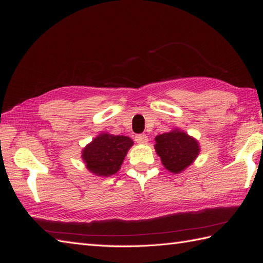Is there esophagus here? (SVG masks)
Returning <instances> with one entry per match:
<instances>
[{"mask_svg": "<svg viewBox=\"0 0 263 263\" xmlns=\"http://www.w3.org/2000/svg\"><path fill=\"white\" fill-rule=\"evenodd\" d=\"M136 141L138 143H147L148 142V137L146 135H137L136 136Z\"/></svg>", "mask_w": 263, "mask_h": 263, "instance_id": "34e87169", "label": "esophagus"}]
</instances>
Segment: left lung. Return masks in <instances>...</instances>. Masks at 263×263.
I'll return each mask as SVG.
<instances>
[{
  "instance_id": "1",
  "label": "left lung",
  "mask_w": 263,
  "mask_h": 263,
  "mask_svg": "<svg viewBox=\"0 0 263 263\" xmlns=\"http://www.w3.org/2000/svg\"><path fill=\"white\" fill-rule=\"evenodd\" d=\"M155 149L168 171L180 173L193 163L199 153L198 142L187 133L174 130L155 138Z\"/></svg>"
}]
</instances>
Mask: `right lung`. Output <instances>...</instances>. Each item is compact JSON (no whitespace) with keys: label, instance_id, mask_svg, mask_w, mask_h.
<instances>
[{"label":"right lung","instance_id":"right-lung-1","mask_svg":"<svg viewBox=\"0 0 263 263\" xmlns=\"http://www.w3.org/2000/svg\"><path fill=\"white\" fill-rule=\"evenodd\" d=\"M132 145L133 141L128 137L102 133L84 148L82 157L92 173L108 177L120 170Z\"/></svg>","mask_w":263,"mask_h":263}]
</instances>
